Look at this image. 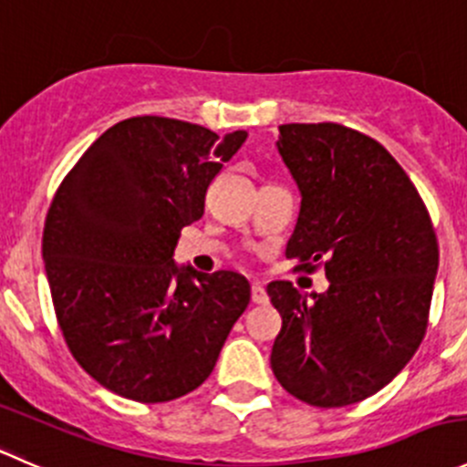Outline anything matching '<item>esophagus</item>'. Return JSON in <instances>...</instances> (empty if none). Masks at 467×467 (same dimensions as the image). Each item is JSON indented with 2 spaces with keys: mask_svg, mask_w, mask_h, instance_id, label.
Instances as JSON below:
<instances>
[{
  "mask_svg": "<svg viewBox=\"0 0 467 467\" xmlns=\"http://www.w3.org/2000/svg\"><path fill=\"white\" fill-rule=\"evenodd\" d=\"M252 302L254 304H265L267 302V293L261 284L252 285Z\"/></svg>",
  "mask_w": 467,
  "mask_h": 467,
  "instance_id": "obj_1",
  "label": "esophagus"
}]
</instances>
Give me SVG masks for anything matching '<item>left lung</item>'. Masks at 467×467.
<instances>
[{"instance_id":"1","label":"left lung","mask_w":467,"mask_h":467,"mask_svg":"<svg viewBox=\"0 0 467 467\" xmlns=\"http://www.w3.org/2000/svg\"><path fill=\"white\" fill-rule=\"evenodd\" d=\"M302 206L285 256L325 265L327 293L270 281L281 316L270 366L297 400L357 404L390 384L427 331L438 243L409 174L370 136L336 122L281 124Z\"/></svg>"}]
</instances>
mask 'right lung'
Returning <instances> with one entry per match:
<instances>
[{
  "instance_id": "add662e5",
  "label": "right lung",
  "mask_w": 467,
  "mask_h": 467,
  "mask_svg": "<svg viewBox=\"0 0 467 467\" xmlns=\"http://www.w3.org/2000/svg\"><path fill=\"white\" fill-rule=\"evenodd\" d=\"M247 131L159 115L106 129L54 195L43 261L63 338L104 389L156 404L195 390L249 304V281L179 267L182 229Z\"/></svg>"
}]
</instances>
